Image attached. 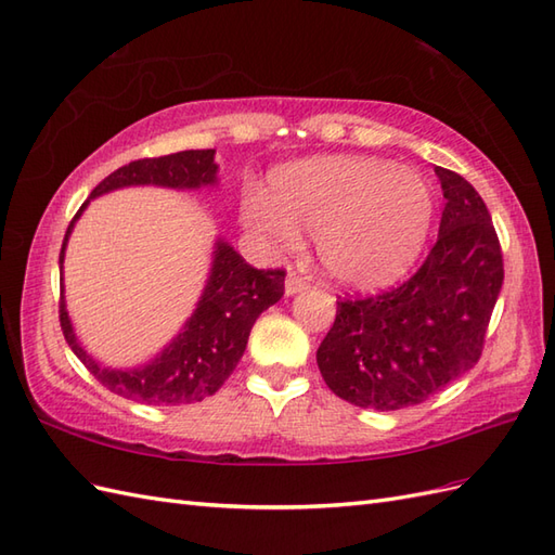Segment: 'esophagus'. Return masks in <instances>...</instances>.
Listing matches in <instances>:
<instances>
[{
	"mask_svg": "<svg viewBox=\"0 0 555 555\" xmlns=\"http://www.w3.org/2000/svg\"><path fill=\"white\" fill-rule=\"evenodd\" d=\"M307 286H309V283H307L305 276H300V274H288V279H286V295L302 293Z\"/></svg>",
	"mask_w": 555,
	"mask_h": 555,
	"instance_id": "34e87169",
	"label": "esophagus"
}]
</instances>
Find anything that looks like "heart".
<instances>
[{
    "label": "heart",
    "mask_w": 555,
    "mask_h": 555,
    "mask_svg": "<svg viewBox=\"0 0 555 555\" xmlns=\"http://www.w3.org/2000/svg\"><path fill=\"white\" fill-rule=\"evenodd\" d=\"M434 216L431 190L410 166L373 156H319L279 168L267 194L248 192L241 220L274 248L317 232L319 262L333 281L377 288L405 274Z\"/></svg>",
    "instance_id": "heart-1"
}]
</instances>
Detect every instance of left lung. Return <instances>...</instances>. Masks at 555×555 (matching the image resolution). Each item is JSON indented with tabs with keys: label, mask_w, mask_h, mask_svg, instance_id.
Here are the masks:
<instances>
[{
	"label": "left lung",
	"mask_w": 555,
	"mask_h": 555,
	"mask_svg": "<svg viewBox=\"0 0 555 555\" xmlns=\"http://www.w3.org/2000/svg\"><path fill=\"white\" fill-rule=\"evenodd\" d=\"M446 196L438 238L399 288L339 300L317 351L325 385L339 399L379 413L417 405L478 363L504 264L480 194L436 166Z\"/></svg>",
	"instance_id": "1"
}]
</instances>
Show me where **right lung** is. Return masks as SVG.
Masks as SVG:
<instances>
[{
    "mask_svg": "<svg viewBox=\"0 0 555 555\" xmlns=\"http://www.w3.org/2000/svg\"><path fill=\"white\" fill-rule=\"evenodd\" d=\"M168 188V190H202L218 184L216 150H184L176 154L138 159L117 168L91 192L69 222L61 248V328L69 349L87 365V371L103 387L124 399L147 405H182L204 401L216 393L224 379L234 373L248 345L253 323L264 309L283 297V269H255L218 236L212 246V262L206 286L198 297L192 317L180 333L147 363L135 367H109L95 361L81 347L69 321L63 286V262L69 234L75 222L87 210L91 198L124 188Z\"/></svg>",
    "mask_w": 555,
    "mask_h": 555,
    "instance_id": "right-lung-1",
    "label": "right lung"
}]
</instances>
